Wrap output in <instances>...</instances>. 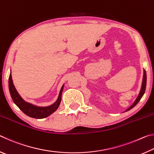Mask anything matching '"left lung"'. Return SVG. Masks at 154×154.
Returning <instances> with one entry per match:
<instances>
[{
  "mask_svg": "<svg viewBox=\"0 0 154 154\" xmlns=\"http://www.w3.org/2000/svg\"><path fill=\"white\" fill-rule=\"evenodd\" d=\"M146 83H147V75H146V71L145 70H143V82H142V85H141V88H140V92L139 94V96H137V98L134 103L130 106L128 109H127L126 111H128L130 110V109H132L134 106L137 105V104L139 102V100H140V98H142V96L144 94V93L145 92V88H146Z\"/></svg>",
  "mask_w": 154,
  "mask_h": 154,
  "instance_id": "obj_1",
  "label": "left lung"
}]
</instances>
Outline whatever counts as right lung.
<instances>
[{
  "label": "right lung",
  "mask_w": 154,
  "mask_h": 154,
  "mask_svg": "<svg viewBox=\"0 0 154 154\" xmlns=\"http://www.w3.org/2000/svg\"><path fill=\"white\" fill-rule=\"evenodd\" d=\"M64 85H62L60 91L58 98L57 100L53 105L48 106H38L32 105L29 103L26 102L23 98L21 97L20 95L17 92L16 89L14 85L12 80L11 73H10L9 77V92L11 94V98L14 103L16 105L23 113H24L28 116L30 118L36 119H43L47 118L50 116L54 112H55L58 109V106L61 102L62 93L63 91Z\"/></svg>",
  "instance_id": "1"
}]
</instances>
